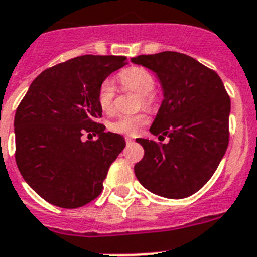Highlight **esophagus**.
Masks as SVG:
<instances>
[{
    "label": "esophagus",
    "instance_id": "1",
    "mask_svg": "<svg viewBox=\"0 0 257 257\" xmlns=\"http://www.w3.org/2000/svg\"><path fill=\"white\" fill-rule=\"evenodd\" d=\"M124 141H126L127 145H133V143H134V139L130 138V137H126V138H124Z\"/></svg>",
    "mask_w": 257,
    "mask_h": 257
}]
</instances>
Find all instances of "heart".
Wrapping results in <instances>:
<instances>
[{
    "label": "heart",
    "mask_w": 257,
    "mask_h": 257,
    "mask_svg": "<svg viewBox=\"0 0 257 257\" xmlns=\"http://www.w3.org/2000/svg\"><path fill=\"white\" fill-rule=\"evenodd\" d=\"M119 83L127 90L138 93L141 96L142 104L145 107H153L157 103V94L154 91L155 79L154 75L145 67H130L123 70L118 75ZM114 96H115V87L110 79H104L98 87L96 93V102L98 106L103 112L110 114L114 108ZM145 114L137 115H122L112 119L108 123V128L112 133L123 135H135L142 130L146 124Z\"/></svg>",
    "instance_id": "heart-1"
}]
</instances>
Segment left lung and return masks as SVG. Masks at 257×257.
Returning a JSON list of instances; mask_svg holds the SVG:
<instances>
[{
    "instance_id": "left-lung-1",
    "label": "left lung",
    "mask_w": 257,
    "mask_h": 257,
    "mask_svg": "<svg viewBox=\"0 0 257 257\" xmlns=\"http://www.w3.org/2000/svg\"><path fill=\"white\" fill-rule=\"evenodd\" d=\"M131 62L157 75L163 100L150 133L170 139H137L145 155L135 176L153 194L187 198L211 179L228 147V94L215 71L182 53L139 55Z\"/></svg>"
}]
</instances>
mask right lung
I'll use <instances>...</instances> for the list:
<instances>
[{"label":"right lung","instance_id":"1","mask_svg":"<svg viewBox=\"0 0 257 257\" xmlns=\"http://www.w3.org/2000/svg\"><path fill=\"white\" fill-rule=\"evenodd\" d=\"M126 57L82 55L46 69L32 82L14 116L16 162L25 182L50 204L78 208L102 192L126 146L98 123V87ZM85 134L95 141H81Z\"/></svg>","mask_w":257,"mask_h":257}]
</instances>
